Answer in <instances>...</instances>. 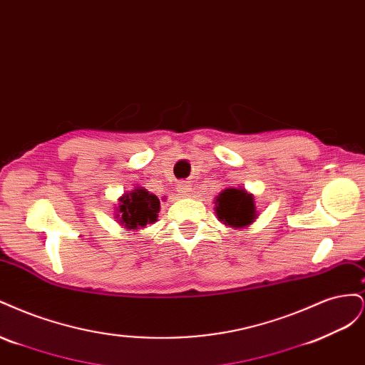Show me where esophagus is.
Returning a JSON list of instances; mask_svg holds the SVG:
<instances>
[{"label":"esophagus","instance_id":"obj_1","mask_svg":"<svg viewBox=\"0 0 365 365\" xmlns=\"http://www.w3.org/2000/svg\"><path fill=\"white\" fill-rule=\"evenodd\" d=\"M176 192H178L181 196H190L192 193V184L189 181H182L176 187Z\"/></svg>","mask_w":365,"mask_h":365}]
</instances>
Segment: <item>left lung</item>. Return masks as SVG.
Wrapping results in <instances>:
<instances>
[{
  "mask_svg": "<svg viewBox=\"0 0 365 365\" xmlns=\"http://www.w3.org/2000/svg\"><path fill=\"white\" fill-rule=\"evenodd\" d=\"M215 213L225 227L247 228L257 219L254 195L242 187H228L215 200Z\"/></svg>",
  "mask_w": 365,
  "mask_h": 365,
  "instance_id": "8db88e82",
  "label": "left lung"
}]
</instances>
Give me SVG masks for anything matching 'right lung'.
<instances>
[{
  "mask_svg": "<svg viewBox=\"0 0 365 365\" xmlns=\"http://www.w3.org/2000/svg\"><path fill=\"white\" fill-rule=\"evenodd\" d=\"M160 213V200L143 187L126 192L118 197L115 219L126 231H140L153 224Z\"/></svg>",
  "mask_w": 365,
  "mask_h": 365,
  "instance_id": "1",
  "label": "right lung"
}]
</instances>
